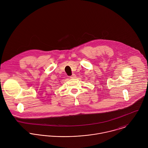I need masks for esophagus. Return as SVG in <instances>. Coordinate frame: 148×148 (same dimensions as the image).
<instances>
[{"mask_svg":"<svg viewBox=\"0 0 148 148\" xmlns=\"http://www.w3.org/2000/svg\"><path fill=\"white\" fill-rule=\"evenodd\" d=\"M76 75L75 74H74V73H73L71 76H70V77L71 78H72V79H74V78H75L76 77Z\"/></svg>","mask_w":148,"mask_h":148,"instance_id":"obj_1","label":"esophagus"}]
</instances>
